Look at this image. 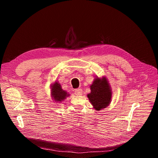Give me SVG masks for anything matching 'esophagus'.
Returning <instances> with one entry per match:
<instances>
[{"instance_id": "1", "label": "esophagus", "mask_w": 158, "mask_h": 158, "mask_svg": "<svg viewBox=\"0 0 158 158\" xmlns=\"http://www.w3.org/2000/svg\"><path fill=\"white\" fill-rule=\"evenodd\" d=\"M82 93H83V90L81 89H77L75 90V94L76 95L80 96V95L82 94Z\"/></svg>"}]
</instances>
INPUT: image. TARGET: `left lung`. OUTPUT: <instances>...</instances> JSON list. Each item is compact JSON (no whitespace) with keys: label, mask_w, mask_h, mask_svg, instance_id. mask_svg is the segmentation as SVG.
I'll list each match as a JSON object with an SVG mask.
<instances>
[{"label":"left lung","mask_w":158,"mask_h":158,"mask_svg":"<svg viewBox=\"0 0 158 158\" xmlns=\"http://www.w3.org/2000/svg\"><path fill=\"white\" fill-rule=\"evenodd\" d=\"M90 93L87 94V97L96 110H101L109 106L112 92L106 77H96L93 84L90 86Z\"/></svg>","instance_id":"8db88e82"}]
</instances>
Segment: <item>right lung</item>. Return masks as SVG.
Here are the masks:
<instances>
[{"label": "right lung", "mask_w": 158, "mask_h": 158, "mask_svg": "<svg viewBox=\"0 0 158 158\" xmlns=\"http://www.w3.org/2000/svg\"><path fill=\"white\" fill-rule=\"evenodd\" d=\"M50 89H51V96L52 100L56 102L57 103L62 102L69 96V94L67 93V91L64 90L62 89L61 85L58 81H55L54 83H52L50 86Z\"/></svg>", "instance_id": "obj_1"}]
</instances>
